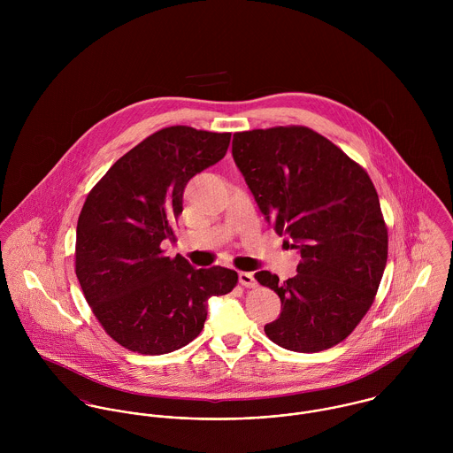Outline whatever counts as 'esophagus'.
Segmentation results:
<instances>
[{"instance_id": "obj_1", "label": "esophagus", "mask_w": 453, "mask_h": 453, "mask_svg": "<svg viewBox=\"0 0 453 453\" xmlns=\"http://www.w3.org/2000/svg\"><path fill=\"white\" fill-rule=\"evenodd\" d=\"M239 282L244 286V288H255L257 286V279L253 273L250 272H239Z\"/></svg>"}]
</instances>
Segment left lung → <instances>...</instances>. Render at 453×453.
I'll return each mask as SVG.
<instances>
[{
	"label": "left lung",
	"instance_id": "left-lung-1",
	"mask_svg": "<svg viewBox=\"0 0 453 453\" xmlns=\"http://www.w3.org/2000/svg\"><path fill=\"white\" fill-rule=\"evenodd\" d=\"M232 155L265 219L302 257L284 282L268 270L255 273L280 298L266 336L295 352L340 343L370 311L388 263V226L370 176L309 127L237 132Z\"/></svg>",
	"mask_w": 453,
	"mask_h": 453
}]
</instances>
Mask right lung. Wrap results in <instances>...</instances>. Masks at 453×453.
Listing matches in <instances>:
<instances>
[{"label": "right lung", "mask_w": 453, "mask_h": 453, "mask_svg": "<svg viewBox=\"0 0 453 453\" xmlns=\"http://www.w3.org/2000/svg\"><path fill=\"white\" fill-rule=\"evenodd\" d=\"M230 132L158 130L119 158L87 196L76 226V277L106 333L137 354H167L202 331L211 296L237 272L164 257L195 174L219 162Z\"/></svg>", "instance_id": "add662e5"}]
</instances>
